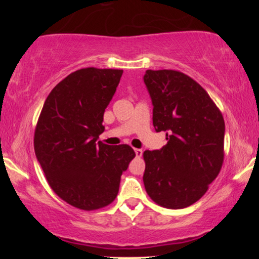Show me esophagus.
<instances>
[{
    "label": "esophagus",
    "instance_id": "1",
    "mask_svg": "<svg viewBox=\"0 0 259 259\" xmlns=\"http://www.w3.org/2000/svg\"><path fill=\"white\" fill-rule=\"evenodd\" d=\"M134 152H136L137 157H141L143 155V150H140V148H134Z\"/></svg>",
    "mask_w": 259,
    "mask_h": 259
}]
</instances>
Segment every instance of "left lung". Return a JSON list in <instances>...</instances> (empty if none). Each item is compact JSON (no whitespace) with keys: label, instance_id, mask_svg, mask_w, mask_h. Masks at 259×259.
I'll list each match as a JSON object with an SVG mask.
<instances>
[{"label":"left lung","instance_id":"obj_1","mask_svg":"<svg viewBox=\"0 0 259 259\" xmlns=\"http://www.w3.org/2000/svg\"><path fill=\"white\" fill-rule=\"evenodd\" d=\"M144 82L153 105V126L167 144L145 151L144 185L167 208L190 206L206 193L224 160L225 123L206 91L171 69L146 70Z\"/></svg>","mask_w":259,"mask_h":259}]
</instances>
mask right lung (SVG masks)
<instances>
[{
    "label": "right lung",
    "instance_id": "obj_1",
    "mask_svg": "<svg viewBox=\"0 0 259 259\" xmlns=\"http://www.w3.org/2000/svg\"><path fill=\"white\" fill-rule=\"evenodd\" d=\"M121 75V69L94 67L69 74L46 99L35 130V154L49 185L81 210L111 204L122 172L136 157L128 145L98 141Z\"/></svg>",
    "mask_w": 259,
    "mask_h": 259
}]
</instances>
